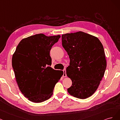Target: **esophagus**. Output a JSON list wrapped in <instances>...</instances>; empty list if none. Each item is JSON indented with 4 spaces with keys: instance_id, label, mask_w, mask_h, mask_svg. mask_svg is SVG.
<instances>
[{
    "instance_id": "obj_1",
    "label": "esophagus",
    "mask_w": 120,
    "mask_h": 120,
    "mask_svg": "<svg viewBox=\"0 0 120 120\" xmlns=\"http://www.w3.org/2000/svg\"><path fill=\"white\" fill-rule=\"evenodd\" d=\"M63 76L64 77H67V75H66V70H65V69H64V70H63Z\"/></svg>"
}]
</instances>
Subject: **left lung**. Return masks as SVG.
Masks as SVG:
<instances>
[{
  "label": "left lung",
  "instance_id": "1",
  "mask_svg": "<svg viewBox=\"0 0 120 120\" xmlns=\"http://www.w3.org/2000/svg\"><path fill=\"white\" fill-rule=\"evenodd\" d=\"M62 42L70 60L66 68L72 82L68 93L79 99L89 97L98 89L107 67L102 44L97 37L82 31L63 34Z\"/></svg>",
  "mask_w": 120,
  "mask_h": 120
}]
</instances>
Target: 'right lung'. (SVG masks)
<instances>
[{
  "label": "right lung",
  "mask_w": 120,
  "mask_h": 120,
  "mask_svg": "<svg viewBox=\"0 0 120 120\" xmlns=\"http://www.w3.org/2000/svg\"><path fill=\"white\" fill-rule=\"evenodd\" d=\"M60 37L38 34L24 38L13 54L12 65L19 89L30 101L49 99L63 74L50 67V50Z\"/></svg>",
  "instance_id": "add662e5"
}]
</instances>
